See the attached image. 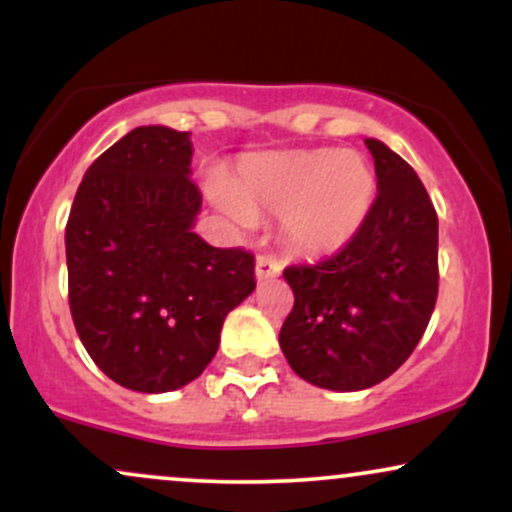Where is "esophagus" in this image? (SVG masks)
Listing matches in <instances>:
<instances>
[{
  "label": "esophagus",
  "mask_w": 512,
  "mask_h": 512,
  "mask_svg": "<svg viewBox=\"0 0 512 512\" xmlns=\"http://www.w3.org/2000/svg\"><path fill=\"white\" fill-rule=\"evenodd\" d=\"M281 272V264L274 260V257L269 255H257V262H255V274L257 279L264 281V279H272V276H279Z\"/></svg>",
  "instance_id": "esophagus-1"
}]
</instances>
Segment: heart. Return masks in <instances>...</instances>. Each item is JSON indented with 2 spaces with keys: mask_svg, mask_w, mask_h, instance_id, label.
Listing matches in <instances>:
<instances>
[{
  "mask_svg": "<svg viewBox=\"0 0 512 512\" xmlns=\"http://www.w3.org/2000/svg\"><path fill=\"white\" fill-rule=\"evenodd\" d=\"M375 197L368 163L351 151L293 149L248 156L228 180L221 207L238 223L284 214V238L301 255L349 243Z\"/></svg>",
  "mask_w": 512,
  "mask_h": 512,
  "instance_id": "1",
  "label": "heart"
}]
</instances>
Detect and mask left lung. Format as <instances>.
<instances>
[{"instance_id":"8db88e82","label":"left lung","mask_w":512,"mask_h":512,"mask_svg":"<svg viewBox=\"0 0 512 512\" xmlns=\"http://www.w3.org/2000/svg\"><path fill=\"white\" fill-rule=\"evenodd\" d=\"M378 197L332 257L291 264L293 310L279 344L293 373L325 390L383 383L424 337L438 298V214L414 168L366 139Z\"/></svg>"}]
</instances>
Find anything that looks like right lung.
I'll return each mask as SVG.
<instances>
[{
  "instance_id": "1",
  "label": "right lung",
  "mask_w": 512,
  "mask_h": 512,
  "mask_svg": "<svg viewBox=\"0 0 512 512\" xmlns=\"http://www.w3.org/2000/svg\"><path fill=\"white\" fill-rule=\"evenodd\" d=\"M190 134L137 127L86 170L69 211V310L117 385L170 392L202 375L226 315L255 291V257L192 231L202 192Z\"/></svg>"
}]
</instances>
